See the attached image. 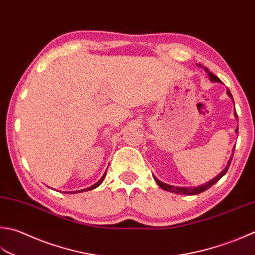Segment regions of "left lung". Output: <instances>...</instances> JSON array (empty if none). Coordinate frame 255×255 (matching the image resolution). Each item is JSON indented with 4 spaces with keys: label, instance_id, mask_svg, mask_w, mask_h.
Here are the masks:
<instances>
[{
    "label": "left lung",
    "instance_id": "obj_1",
    "mask_svg": "<svg viewBox=\"0 0 255 255\" xmlns=\"http://www.w3.org/2000/svg\"><path fill=\"white\" fill-rule=\"evenodd\" d=\"M204 69H206V72L208 73L209 76H210V79H211L212 82H221L220 79L218 78V76H216V75H214L213 73H211L210 71H209L208 68L204 67ZM228 95L232 98V95H231V93H230V91H229V89H228ZM236 116L238 117L237 112H236ZM238 129H239V128H237V131H238ZM233 149H234V148H233ZM233 151H234V150H233ZM232 157H233V154L231 156V158L229 159L228 166L226 167V169H224V170H222V172H221L220 174H218V176H217L216 178H214V179H212L211 181H209V182L204 183V184H202V186H199V187H193V188L174 187V186H170V184H167V183H163V182H161V181H159L158 179H156V178H154V179H156V182L158 183V186L160 187L161 189H163V190H166V191H170V192H173V193H181V194H198V193H201V192H203V191L208 190L209 188H211L214 183L220 180V179L224 176V174L227 173L228 169H229V167H230V164H231Z\"/></svg>",
    "mask_w": 255,
    "mask_h": 255
}]
</instances>
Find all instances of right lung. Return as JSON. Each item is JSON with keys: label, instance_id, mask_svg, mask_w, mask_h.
<instances>
[{"label": "right lung", "instance_id": "1", "mask_svg": "<svg viewBox=\"0 0 255 255\" xmlns=\"http://www.w3.org/2000/svg\"><path fill=\"white\" fill-rule=\"evenodd\" d=\"M107 171V170H106ZM106 177V172L104 173V176L101 178V180H99L98 182H96L94 184V186H92V187H89V188H86V189H83V190H78V191H74V192H76V193H78V192H84V191H89V190H93V189H95V188H97L99 184H101L103 181H104V178ZM74 192H72V193H74Z\"/></svg>", "mask_w": 255, "mask_h": 255}]
</instances>
